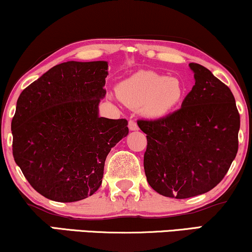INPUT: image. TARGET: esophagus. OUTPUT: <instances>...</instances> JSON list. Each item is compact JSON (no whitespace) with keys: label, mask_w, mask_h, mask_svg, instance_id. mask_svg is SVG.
I'll return each mask as SVG.
<instances>
[{"label":"esophagus","mask_w":252,"mask_h":252,"mask_svg":"<svg viewBox=\"0 0 252 252\" xmlns=\"http://www.w3.org/2000/svg\"><path fill=\"white\" fill-rule=\"evenodd\" d=\"M129 129L131 130V131H135V130H138V126H137L136 121H133V120H130V121H129Z\"/></svg>","instance_id":"obj_1"}]
</instances>
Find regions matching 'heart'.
I'll return each instance as SVG.
<instances>
[{
    "label": "heart",
    "instance_id": "heart-1",
    "mask_svg": "<svg viewBox=\"0 0 252 252\" xmlns=\"http://www.w3.org/2000/svg\"><path fill=\"white\" fill-rule=\"evenodd\" d=\"M183 81L154 71H141L117 86V97L150 117H161L179 106L185 97Z\"/></svg>",
    "mask_w": 252,
    "mask_h": 252
}]
</instances>
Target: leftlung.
<instances>
[{
    "mask_svg": "<svg viewBox=\"0 0 252 252\" xmlns=\"http://www.w3.org/2000/svg\"><path fill=\"white\" fill-rule=\"evenodd\" d=\"M195 85L181 108L166 117L138 121L146 133L144 171L164 196L186 199L214 189L238 150L240 114L228 86L190 63Z\"/></svg>",
    "mask_w": 252,
    "mask_h": 252,
    "instance_id": "obj_1",
    "label": "left lung"
}]
</instances>
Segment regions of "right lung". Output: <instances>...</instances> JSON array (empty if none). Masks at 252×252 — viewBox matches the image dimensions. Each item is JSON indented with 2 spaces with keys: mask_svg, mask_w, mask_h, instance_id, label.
Here are the masks:
<instances>
[{
  "mask_svg": "<svg viewBox=\"0 0 252 252\" xmlns=\"http://www.w3.org/2000/svg\"><path fill=\"white\" fill-rule=\"evenodd\" d=\"M107 62L59 63L22 92L11 121L12 155L29 184L58 202L93 195L128 121L98 116Z\"/></svg>",
  "mask_w": 252,
  "mask_h": 252,
  "instance_id": "right-lung-1",
  "label": "right lung"
}]
</instances>
